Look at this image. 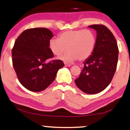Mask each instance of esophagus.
I'll list each match as a JSON object with an SVG mask.
<instances>
[{"mask_svg": "<svg viewBox=\"0 0 130 130\" xmlns=\"http://www.w3.org/2000/svg\"><path fill=\"white\" fill-rule=\"evenodd\" d=\"M64 64H65L66 66H68V67H69V66H71V64L67 63V62H64Z\"/></svg>", "mask_w": 130, "mask_h": 130, "instance_id": "1", "label": "esophagus"}]
</instances>
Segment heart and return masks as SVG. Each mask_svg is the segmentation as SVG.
Returning <instances> with one entry per match:
<instances>
[{
	"mask_svg": "<svg viewBox=\"0 0 130 130\" xmlns=\"http://www.w3.org/2000/svg\"><path fill=\"white\" fill-rule=\"evenodd\" d=\"M95 37L89 30H72L62 32L59 38L49 41L48 47L55 55L60 56L66 62H72L78 59L84 61L92 54L95 48Z\"/></svg>",
	"mask_w": 130,
	"mask_h": 130,
	"instance_id": "obj_1",
	"label": "heart"
}]
</instances>
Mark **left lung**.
I'll list each match as a JSON object with an SVG mask.
<instances>
[{"instance_id": "obj_1", "label": "left lung", "mask_w": 130, "mask_h": 130, "mask_svg": "<svg viewBox=\"0 0 130 130\" xmlns=\"http://www.w3.org/2000/svg\"><path fill=\"white\" fill-rule=\"evenodd\" d=\"M89 27L97 31L95 48L84 61V68L75 83L83 92L94 94L110 84L117 68L119 48L113 34L106 26L95 24Z\"/></svg>"}]
</instances>
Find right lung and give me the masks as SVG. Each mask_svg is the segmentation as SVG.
Returning a JSON list of instances; mask_svg holds the SVG:
<instances>
[{
	"mask_svg": "<svg viewBox=\"0 0 130 130\" xmlns=\"http://www.w3.org/2000/svg\"><path fill=\"white\" fill-rule=\"evenodd\" d=\"M53 33L46 28H29L18 36L12 49V61L19 82L27 89L40 92L54 81L59 69L64 66L53 57L48 47Z\"/></svg>",
	"mask_w": 130,
	"mask_h": 130,
	"instance_id": "obj_1",
	"label": "right lung"
}]
</instances>
